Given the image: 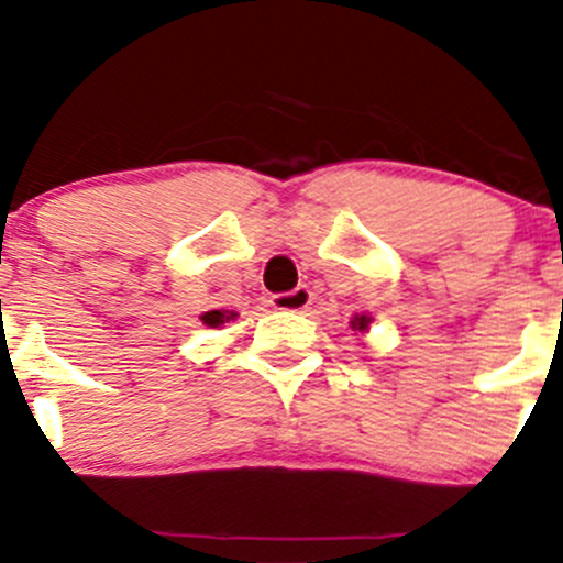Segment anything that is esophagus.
Segmentation results:
<instances>
[{"instance_id": "esophagus-1", "label": "esophagus", "mask_w": 563, "mask_h": 563, "mask_svg": "<svg viewBox=\"0 0 563 563\" xmlns=\"http://www.w3.org/2000/svg\"><path fill=\"white\" fill-rule=\"evenodd\" d=\"M310 299H313L310 288L299 286V288H294V291L275 294V297H272V308H275V310H291V313H302V310H308Z\"/></svg>"}]
</instances>
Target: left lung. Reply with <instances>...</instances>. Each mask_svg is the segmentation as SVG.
Segmentation results:
<instances>
[{"label":"left lung","mask_w":563,"mask_h":563,"mask_svg":"<svg viewBox=\"0 0 563 563\" xmlns=\"http://www.w3.org/2000/svg\"><path fill=\"white\" fill-rule=\"evenodd\" d=\"M351 323H354V327H356V323H360V329H365L367 327V318L362 316V318H356V321H351Z\"/></svg>","instance_id":"8db88e82"}]
</instances>
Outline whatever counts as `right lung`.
<instances>
[{
  "label": "right lung",
  "mask_w": 563,
  "mask_h": 563,
  "mask_svg": "<svg viewBox=\"0 0 563 563\" xmlns=\"http://www.w3.org/2000/svg\"><path fill=\"white\" fill-rule=\"evenodd\" d=\"M229 318H234V313H231V316H225L223 310H209L207 316H201V321L207 323V327H220V323H223V321H229Z\"/></svg>",
  "instance_id": "obj_1"
}]
</instances>
